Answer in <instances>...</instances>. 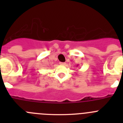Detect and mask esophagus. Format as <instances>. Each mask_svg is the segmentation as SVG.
<instances>
[{
    "label": "esophagus",
    "instance_id": "1",
    "mask_svg": "<svg viewBox=\"0 0 123 123\" xmlns=\"http://www.w3.org/2000/svg\"><path fill=\"white\" fill-rule=\"evenodd\" d=\"M66 63L65 62H60V65H65Z\"/></svg>",
    "mask_w": 123,
    "mask_h": 123
}]
</instances>
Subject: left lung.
Returning <instances> with one entry per match:
<instances>
[{"mask_svg": "<svg viewBox=\"0 0 123 123\" xmlns=\"http://www.w3.org/2000/svg\"><path fill=\"white\" fill-rule=\"evenodd\" d=\"M77 66H78V65H77Z\"/></svg>", "mask_w": 123, "mask_h": 123, "instance_id": "obj_1", "label": "left lung"}]
</instances>
